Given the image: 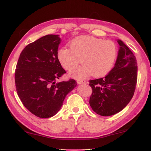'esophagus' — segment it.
<instances>
[{
    "label": "esophagus",
    "mask_w": 151,
    "mask_h": 151,
    "mask_svg": "<svg viewBox=\"0 0 151 151\" xmlns=\"http://www.w3.org/2000/svg\"><path fill=\"white\" fill-rule=\"evenodd\" d=\"M77 82H78V84H84L86 83V82L85 81V80H78Z\"/></svg>",
    "instance_id": "34e87169"
}]
</instances>
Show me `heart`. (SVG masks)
<instances>
[{
    "instance_id": "1",
    "label": "heart",
    "mask_w": 151,
    "mask_h": 151,
    "mask_svg": "<svg viewBox=\"0 0 151 151\" xmlns=\"http://www.w3.org/2000/svg\"><path fill=\"white\" fill-rule=\"evenodd\" d=\"M70 48L59 49L58 58L67 70L81 67L70 71L71 77L81 79L92 75L100 77L108 73L112 69L117 55V46L110 40L90 36L76 37L70 42Z\"/></svg>"
}]
</instances>
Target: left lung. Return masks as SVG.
Returning a JSON list of instances; mask_svg holds the SVG:
<instances>
[{
    "instance_id": "left-lung-1",
    "label": "left lung",
    "mask_w": 151,
    "mask_h": 151,
    "mask_svg": "<svg viewBox=\"0 0 151 151\" xmlns=\"http://www.w3.org/2000/svg\"><path fill=\"white\" fill-rule=\"evenodd\" d=\"M115 67L104 78L92 80L89 104L93 111L102 116L116 114L124 109L133 98L137 80V63L129 47L120 40Z\"/></svg>"
}]
</instances>
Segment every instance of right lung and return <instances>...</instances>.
<instances>
[{
    "label": "right lung",
    "mask_w": 151,
    "mask_h": 151,
    "mask_svg": "<svg viewBox=\"0 0 151 151\" xmlns=\"http://www.w3.org/2000/svg\"><path fill=\"white\" fill-rule=\"evenodd\" d=\"M58 35H47L30 43L20 53L15 71L18 96L32 114L40 118L55 115L67 95L77 85L75 80L55 82L65 70L58 58Z\"/></svg>",
    "instance_id": "obj_1"
}]
</instances>
